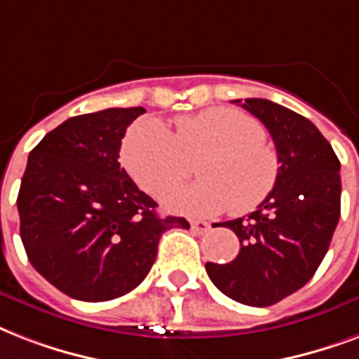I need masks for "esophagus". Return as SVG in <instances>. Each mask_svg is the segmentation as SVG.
<instances>
[{
	"label": "esophagus",
	"mask_w": 359,
	"mask_h": 359,
	"mask_svg": "<svg viewBox=\"0 0 359 359\" xmlns=\"http://www.w3.org/2000/svg\"><path fill=\"white\" fill-rule=\"evenodd\" d=\"M191 229H193V232H196V234H205V232H210V223H205V221H200V219H194V221H191Z\"/></svg>",
	"instance_id": "obj_1"
}]
</instances>
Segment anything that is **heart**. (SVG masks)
Masks as SVG:
<instances>
[{
	"label": "heart",
	"instance_id": "1",
	"mask_svg": "<svg viewBox=\"0 0 359 359\" xmlns=\"http://www.w3.org/2000/svg\"><path fill=\"white\" fill-rule=\"evenodd\" d=\"M174 135L154 118L136 121L123 138L121 161L142 191L151 196L182 185L198 163L202 182L170 193L165 204L193 215L257 210L277 185L279 155L264 125L236 108H208L182 116Z\"/></svg>",
	"mask_w": 359,
	"mask_h": 359
}]
</instances>
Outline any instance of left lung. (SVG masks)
Wrapping results in <instances>:
<instances>
[{
  "instance_id": "1",
  "label": "left lung",
  "mask_w": 359,
  "mask_h": 359,
  "mask_svg": "<svg viewBox=\"0 0 359 359\" xmlns=\"http://www.w3.org/2000/svg\"><path fill=\"white\" fill-rule=\"evenodd\" d=\"M238 102L266 125L280 161L277 185L249 217L223 226L240 238L229 264H205L219 290L268 307L309 283L326 257L341 215V163L309 119L268 99Z\"/></svg>"
}]
</instances>
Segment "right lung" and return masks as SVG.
Returning a JSON list of instances; mask_svg holds the SVG:
<instances>
[{
  "instance_id": "1",
  "label": "right lung",
  "mask_w": 359,
  "mask_h": 359,
  "mask_svg": "<svg viewBox=\"0 0 359 359\" xmlns=\"http://www.w3.org/2000/svg\"><path fill=\"white\" fill-rule=\"evenodd\" d=\"M142 107L74 116L32 149L18 193L20 238L44 279L82 302L135 290L157 257L161 236L189 229L161 217L119 166L125 130Z\"/></svg>"
}]
</instances>
